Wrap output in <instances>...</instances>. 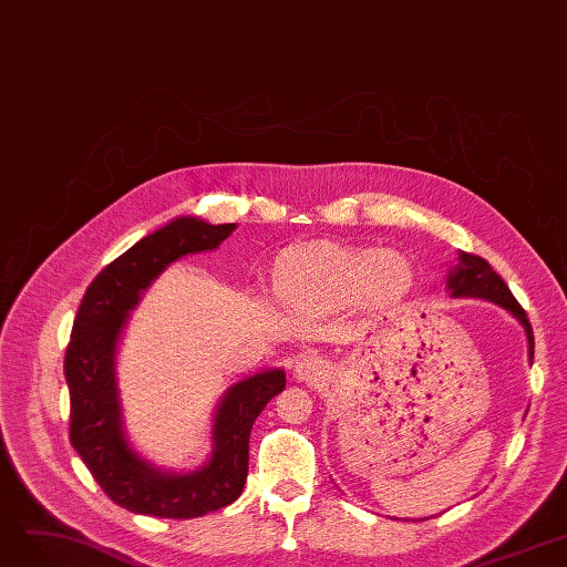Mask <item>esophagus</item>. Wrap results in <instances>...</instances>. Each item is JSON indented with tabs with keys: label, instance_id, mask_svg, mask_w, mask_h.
<instances>
[{
	"label": "esophagus",
	"instance_id": "34e87169",
	"mask_svg": "<svg viewBox=\"0 0 567 567\" xmlns=\"http://www.w3.org/2000/svg\"><path fill=\"white\" fill-rule=\"evenodd\" d=\"M295 373H297V379H299L301 383L316 385V383L324 381L327 364H324L320 358H316V354H308V358H303V360L297 362Z\"/></svg>",
	"mask_w": 567,
	"mask_h": 567
}]
</instances>
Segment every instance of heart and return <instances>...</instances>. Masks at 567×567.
<instances>
[{"label": "heart", "instance_id": "1", "mask_svg": "<svg viewBox=\"0 0 567 567\" xmlns=\"http://www.w3.org/2000/svg\"><path fill=\"white\" fill-rule=\"evenodd\" d=\"M276 280L280 297L297 308L390 306L409 295L413 268L400 251L318 243L289 251Z\"/></svg>", "mask_w": 567, "mask_h": 567}]
</instances>
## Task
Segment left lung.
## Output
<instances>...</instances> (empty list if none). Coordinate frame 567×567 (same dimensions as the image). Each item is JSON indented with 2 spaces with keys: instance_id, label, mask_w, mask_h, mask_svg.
<instances>
[{
  "instance_id": "1",
  "label": "left lung",
  "mask_w": 567,
  "mask_h": 567,
  "mask_svg": "<svg viewBox=\"0 0 567 567\" xmlns=\"http://www.w3.org/2000/svg\"><path fill=\"white\" fill-rule=\"evenodd\" d=\"M446 289L451 291V297H455V299H460V297L486 299L491 303H497L505 310H509L512 316L520 322V327L526 329L528 354H530V364H533L535 337H533L530 320L526 316V310H523L520 303L514 299L507 282L497 276V272L491 268V264L486 259H481L476 255H467V251H460L457 266L451 268L449 278H446Z\"/></svg>"
}]
</instances>
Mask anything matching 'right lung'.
<instances>
[{
  "label": "right lung",
  "instance_id": "add662e5",
  "mask_svg": "<svg viewBox=\"0 0 567 567\" xmlns=\"http://www.w3.org/2000/svg\"><path fill=\"white\" fill-rule=\"evenodd\" d=\"M236 224L177 217L97 272L81 299L65 352L70 442L118 507L156 518H196L238 499L249 463V432L285 390V371L266 369L230 385L215 411L213 453L194 472H171L140 455L125 436L116 348L131 310L173 261L217 249Z\"/></svg>",
  "mask_w": 567,
  "mask_h": 567
}]
</instances>
